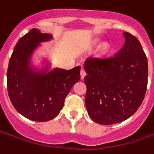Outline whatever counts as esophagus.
Here are the masks:
<instances>
[{
	"mask_svg": "<svg viewBox=\"0 0 154 154\" xmlns=\"http://www.w3.org/2000/svg\"><path fill=\"white\" fill-rule=\"evenodd\" d=\"M80 75H81V79H83L86 76V72L84 69H82L81 72H80Z\"/></svg>",
	"mask_w": 154,
	"mask_h": 154,
	"instance_id": "obj_1",
	"label": "esophagus"
}]
</instances>
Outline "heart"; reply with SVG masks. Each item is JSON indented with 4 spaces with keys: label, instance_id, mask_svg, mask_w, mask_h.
<instances>
[{
    "label": "heart",
    "instance_id": "heart-1",
    "mask_svg": "<svg viewBox=\"0 0 154 154\" xmlns=\"http://www.w3.org/2000/svg\"><path fill=\"white\" fill-rule=\"evenodd\" d=\"M98 41H95L94 45H97ZM109 51V45L108 43H103L100 46H99V53L101 55H104L106 54L108 51Z\"/></svg>",
    "mask_w": 154,
    "mask_h": 154
}]
</instances>
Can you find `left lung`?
Instances as JSON below:
<instances>
[{"instance_id":"obj_1","label":"left lung","mask_w":154,"mask_h":154,"mask_svg":"<svg viewBox=\"0 0 154 154\" xmlns=\"http://www.w3.org/2000/svg\"><path fill=\"white\" fill-rule=\"evenodd\" d=\"M125 42L116 55L88 58L85 104L88 116L101 125L125 121L143 103L147 86V59L139 40L125 32Z\"/></svg>"}]
</instances>
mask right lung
I'll use <instances>...</instances> for the list:
<instances>
[{"mask_svg":"<svg viewBox=\"0 0 154 154\" xmlns=\"http://www.w3.org/2000/svg\"><path fill=\"white\" fill-rule=\"evenodd\" d=\"M53 36L33 29L20 38L13 50L7 69V91L12 105L22 116L31 121L45 122L59 115L64 101L73 85L80 80V66L71 70L51 64L38 69L31 58L40 43Z\"/></svg>","mask_w":154,"mask_h":154,"instance_id":"1","label":"right lung"}]
</instances>
